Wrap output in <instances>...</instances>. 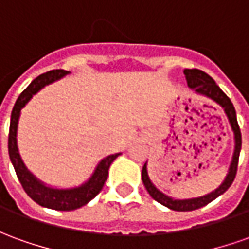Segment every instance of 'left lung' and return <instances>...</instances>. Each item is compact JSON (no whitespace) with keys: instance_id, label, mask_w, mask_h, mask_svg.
Instances as JSON below:
<instances>
[{"instance_id":"left-lung-1","label":"left lung","mask_w":249,"mask_h":249,"mask_svg":"<svg viewBox=\"0 0 249 249\" xmlns=\"http://www.w3.org/2000/svg\"><path fill=\"white\" fill-rule=\"evenodd\" d=\"M183 72H185L186 75L187 85L191 89H194L199 94L206 95V97H209L212 100H214L217 104H220L224 107L228 119H229V123L232 125V129L234 132L236 148H234L233 160H232V164H231V168H229V174H228V177L224 180V183L218 189H215L214 191H212L210 194H208V196H203V197L199 198H191V199H173V198L164 196L163 193H160L151 183L148 174H147V166L144 164L142 171V179L145 189L149 193V196L154 198L155 201H158L161 205L167 206L168 209L177 210V212H190V210L199 209V208H202L205 205L212 202L217 197H220L222 193H225L231 187L232 182L234 180V177L237 174L240 149H241V132H240V126L237 124V119H236V110H234L233 104L231 102L229 97L222 91L221 89L218 88V85L214 82V79L210 75H208L206 72L198 70V69H186Z\"/></svg>"}]
</instances>
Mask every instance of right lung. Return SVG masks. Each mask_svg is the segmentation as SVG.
Returning a JSON list of instances; mask_svg holds the SVG:
<instances>
[{"mask_svg": "<svg viewBox=\"0 0 249 249\" xmlns=\"http://www.w3.org/2000/svg\"><path fill=\"white\" fill-rule=\"evenodd\" d=\"M66 74H67V71L64 70L47 71V72L41 74L37 78H35L34 81L31 82V85L22 91L21 94L18 95L15 107H13V110H12V116H10L8 151H9V158L12 160V164L15 167L16 175H17L22 189L28 196L41 206H46V208H50V209L69 212V210H75L83 206V205H86L97 194H100V191L102 190V187L107 182L109 167L120 154L109 155L104 160H101L97 170H95L94 175L90 178V180L81 186V187L71 189V190H56V189L46 187L44 185H41L39 180H36V178H34V175L29 173L25 168V166L22 164L20 155L17 152V145H16V132H17V123H18L20 110L25 107V104L32 98V95L39 91L40 89L44 88L48 83L56 81L59 78H62Z\"/></svg>", "mask_w": 249, "mask_h": 249, "instance_id": "right-lung-1", "label": "right lung"}]
</instances>
